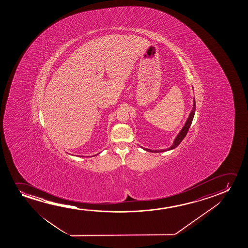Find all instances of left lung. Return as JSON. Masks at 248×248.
<instances>
[{
    "mask_svg": "<svg viewBox=\"0 0 248 248\" xmlns=\"http://www.w3.org/2000/svg\"><path fill=\"white\" fill-rule=\"evenodd\" d=\"M195 111H196V102H195V98H194L193 108L191 110L190 115L188 117V119H187L186 122L185 124V125H184L182 129L180 130V132L178 134V136H176V138L174 139L173 145L170 146V148L163 150H151L147 149V148H144L142 146H140V147H141L142 149L146 150V152H151V153H163V152H166V151L174 149L175 147H177V146L180 145V143L181 142V141L183 140L184 138L186 136L188 130L190 129V124H191V123H192V120H193L194 115H195Z\"/></svg>",
    "mask_w": 248,
    "mask_h": 248,
    "instance_id": "1",
    "label": "left lung"
}]
</instances>
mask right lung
I'll use <instances>...</instances> for the list:
<instances>
[{
    "label": "right lung",
    "mask_w": 248,
    "mask_h": 248,
    "mask_svg": "<svg viewBox=\"0 0 248 248\" xmlns=\"http://www.w3.org/2000/svg\"><path fill=\"white\" fill-rule=\"evenodd\" d=\"M96 155H97V154H96Z\"/></svg>",
    "instance_id": "right-lung-1"
}]
</instances>
